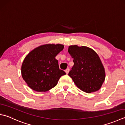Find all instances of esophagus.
I'll return each mask as SVG.
<instances>
[{
    "label": "esophagus",
    "mask_w": 125,
    "mask_h": 125,
    "mask_svg": "<svg viewBox=\"0 0 125 125\" xmlns=\"http://www.w3.org/2000/svg\"><path fill=\"white\" fill-rule=\"evenodd\" d=\"M69 68H67V69L65 70V72L66 73V74H68V73H69Z\"/></svg>",
    "instance_id": "esophagus-1"
}]
</instances>
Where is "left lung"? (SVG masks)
Masks as SVG:
<instances>
[{"label": "left lung", "mask_w": 125, "mask_h": 125, "mask_svg": "<svg viewBox=\"0 0 125 125\" xmlns=\"http://www.w3.org/2000/svg\"><path fill=\"white\" fill-rule=\"evenodd\" d=\"M68 52L74 63L68 75L81 90L87 93L97 91L105 79V72L98 55L91 48L69 46Z\"/></svg>", "instance_id": "8db88e82"}]
</instances>
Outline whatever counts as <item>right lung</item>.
<instances>
[{"mask_svg":"<svg viewBox=\"0 0 125 125\" xmlns=\"http://www.w3.org/2000/svg\"><path fill=\"white\" fill-rule=\"evenodd\" d=\"M62 44H45L31 51L21 66V75L28 86L36 92H46L55 87L65 73L60 69L55 57L62 51Z\"/></svg>","mask_w":125,"mask_h":125,"instance_id":"right-lung-1","label":"right lung"}]
</instances>
